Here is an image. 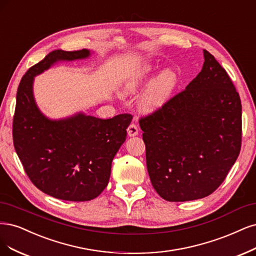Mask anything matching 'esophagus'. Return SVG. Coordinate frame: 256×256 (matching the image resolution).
Instances as JSON below:
<instances>
[{
  "mask_svg": "<svg viewBox=\"0 0 256 256\" xmlns=\"http://www.w3.org/2000/svg\"><path fill=\"white\" fill-rule=\"evenodd\" d=\"M127 132L129 136H136L138 134V128L136 124H130L127 128Z\"/></svg>",
  "mask_w": 256,
  "mask_h": 256,
  "instance_id": "esophagus-1",
  "label": "esophagus"
}]
</instances>
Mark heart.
I'll use <instances>...</instances> for the list:
<instances>
[{"instance_id": "1", "label": "heart", "mask_w": 256, "mask_h": 256, "mask_svg": "<svg viewBox=\"0 0 256 256\" xmlns=\"http://www.w3.org/2000/svg\"><path fill=\"white\" fill-rule=\"evenodd\" d=\"M154 73V68L152 66H146L140 70L126 82L122 88V94H136L142 90L152 80ZM177 84V75L170 70H165L154 79L140 96V108L148 113L161 109L170 100Z\"/></svg>"}]
</instances>
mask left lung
<instances>
[{
	"label": "left lung",
	"instance_id": "left-lung-1",
	"mask_svg": "<svg viewBox=\"0 0 256 256\" xmlns=\"http://www.w3.org/2000/svg\"><path fill=\"white\" fill-rule=\"evenodd\" d=\"M201 72L161 109L140 120L152 184L172 202L216 190L238 158L242 102L226 70L204 50Z\"/></svg>",
	"mask_w": 256,
	"mask_h": 256
}]
</instances>
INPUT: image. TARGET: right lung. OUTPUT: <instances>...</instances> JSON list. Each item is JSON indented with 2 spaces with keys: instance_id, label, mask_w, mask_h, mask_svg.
<instances>
[{
  "instance_id": "add662e5",
  "label": "right lung",
  "mask_w": 256,
  "mask_h": 256,
  "mask_svg": "<svg viewBox=\"0 0 256 256\" xmlns=\"http://www.w3.org/2000/svg\"><path fill=\"white\" fill-rule=\"evenodd\" d=\"M90 55L86 48L52 50L26 72L16 91L12 124L16 154L34 186L66 201H89L100 195L132 116L120 114L102 120L78 112L66 118H48L34 100V79L58 61Z\"/></svg>"
}]
</instances>
